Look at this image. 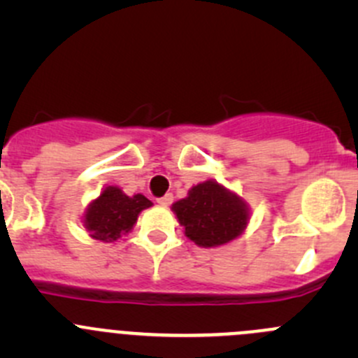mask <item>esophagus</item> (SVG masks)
Returning <instances> with one entry per match:
<instances>
[{"label":"esophagus","mask_w":358,"mask_h":358,"mask_svg":"<svg viewBox=\"0 0 358 358\" xmlns=\"http://www.w3.org/2000/svg\"><path fill=\"white\" fill-rule=\"evenodd\" d=\"M157 202H159V204L164 206V208H166V206H169V204H171V202H173V196H171V194H166V196L159 197Z\"/></svg>","instance_id":"1"}]
</instances>
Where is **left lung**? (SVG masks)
<instances>
[{"label":"left lung","instance_id":"obj_1","mask_svg":"<svg viewBox=\"0 0 358 358\" xmlns=\"http://www.w3.org/2000/svg\"><path fill=\"white\" fill-rule=\"evenodd\" d=\"M185 236L202 248H216L237 239L249 222V208L237 194L208 180L173 204Z\"/></svg>","mask_w":358,"mask_h":358}]
</instances>
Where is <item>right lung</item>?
I'll return each mask as SVG.
<instances>
[{
    "instance_id": "add662e5",
    "label": "right lung",
    "mask_w": 358,
    "mask_h": 358,
    "mask_svg": "<svg viewBox=\"0 0 358 358\" xmlns=\"http://www.w3.org/2000/svg\"><path fill=\"white\" fill-rule=\"evenodd\" d=\"M150 206L152 202L142 194L126 196L119 187L109 185L86 208L83 223L93 239L114 243L133 229L140 213Z\"/></svg>"
}]
</instances>
